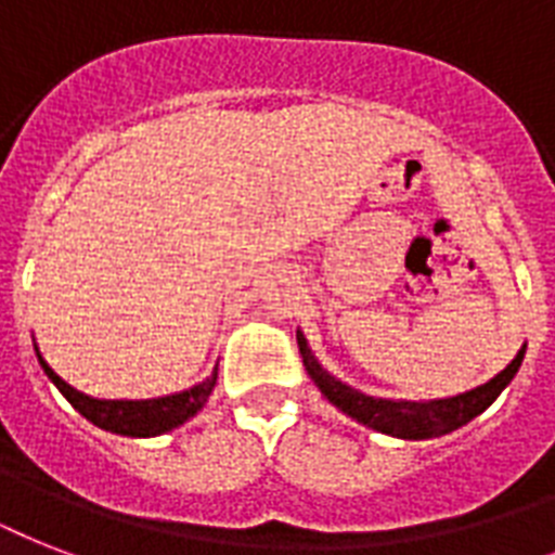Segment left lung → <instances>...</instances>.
<instances>
[{
	"instance_id": "8db88e82",
	"label": "left lung",
	"mask_w": 555,
	"mask_h": 555,
	"mask_svg": "<svg viewBox=\"0 0 555 555\" xmlns=\"http://www.w3.org/2000/svg\"><path fill=\"white\" fill-rule=\"evenodd\" d=\"M296 343H299L305 371L311 374L322 395L328 397V403H334L339 412L354 417L357 423H363L369 429L400 440L440 438V435H449V431L466 426L483 409H490L495 403V397L509 386V379L516 377V371L521 369V360H525L527 351V346L518 348V354L509 360L507 369L499 371L483 386L469 388L464 395L440 397V400H388V397H371L360 388H351L348 383L334 377L331 371L322 369L302 331H296Z\"/></svg>"
}]
</instances>
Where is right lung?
<instances>
[{
	"instance_id": "add662e5",
	"label": "right lung",
	"mask_w": 555,
	"mask_h": 555,
	"mask_svg": "<svg viewBox=\"0 0 555 555\" xmlns=\"http://www.w3.org/2000/svg\"><path fill=\"white\" fill-rule=\"evenodd\" d=\"M37 348V346H34ZM39 365L48 374V379L54 383L68 403L77 409V412L91 421L94 426L106 431H115V435H126V438H155V435H164V431H172L178 426H184L190 417L204 409V403L212 395L218 379V365L212 369L207 379H201L198 386L184 388V391H176V395L167 397H152V400H98V397H89L77 391L74 386H68L60 374H56L51 365L42 360L37 348Z\"/></svg>"
}]
</instances>
